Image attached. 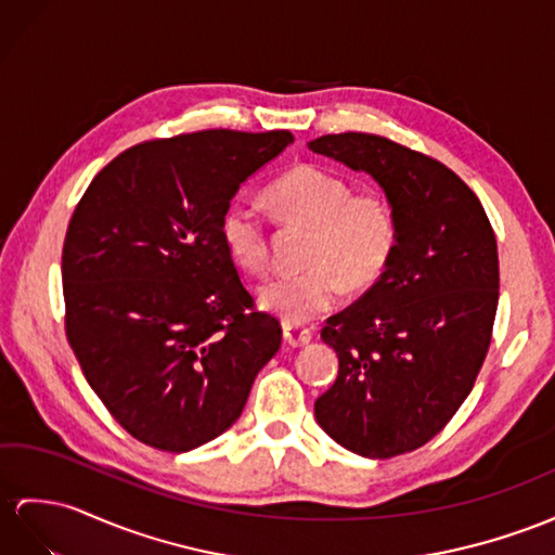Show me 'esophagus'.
<instances>
[{
	"label": "esophagus",
	"instance_id": "esophagus-1",
	"mask_svg": "<svg viewBox=\"0 0 555 555\" xmlns=\"http://www.w3.org/2000/svg\"><path fill=\"white\" fill-rule=\"evenodd\" d=\"M282 336H285V344L292 348H301L310 341V332L294 327V324H285V327H282Z\"/></svg>",
	"mask_w": 555,
	"mask_h": 555
}]
</instances>
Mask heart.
Instances as JSON below:
<instances>
[{"mask_svg": "<svg viewBox=\"0 0 555 555\" xmlns=\"http://www.w3.org/2000/svg\"><path fill=\"white\" fill-rule=\"evenodd\" d=\"M280 219L310 231L304 273L275 275L259 287V304L287 324H306L339 304L344 282L364 289L384 275L398 245V219L386 195L353 193L344 176L304 165L268 191ZM221 240L233 261L261 273L268 266V233L259 209L235 199L221 216Z\"/></svg>", "mask_w": 555, "mask_h": 555, "instance_id": "heart-1", "label": "heart"}]
</instances>
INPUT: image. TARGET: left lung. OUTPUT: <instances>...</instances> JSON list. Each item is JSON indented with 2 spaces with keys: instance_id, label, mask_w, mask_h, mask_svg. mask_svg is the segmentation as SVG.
Returning <instances> with one entry per match:
<instances>
[{
  "instance_id": "left-lung-1",
  "label": "left lung",
  "mask_w": 555,
  "mask_h": 555,
  "mask_svg": "<svg viewBox=\"0 0 555 555\" xmlns=\"http://www.w3.org/2000/svg\"><path fill=\"white\" fill-rule=\"evenodd\" d=\"M308 147L367 171L398 219L384 275L320 334L339 356V376L315 400V418L360 456L412 452L448 426L488 356L499 301L494 231L476 193L434 157L358 131Z\"/></svg>"
}]
</instances>
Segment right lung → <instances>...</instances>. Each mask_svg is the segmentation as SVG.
I'll return each mask as SVG.
<instances>
[{
  "label": "right lung",
  "instance_id": "obj_1",
  "mask_svg": "<svg viewBox=\"0 0 555 555\" xmlns=\"http://www.w3.org/2000/svg\"><path fill=\"white\" fill-rule=\"evenodd\" d=\"M292 141L209 129L139 143L96 173L67 225V341L107 412L155 450L231 428L278 353L280 322L254 308L221 216Z\"/></svg>",
  "mask_w": 555,
  "mask_h": 555
}]
</instances>
